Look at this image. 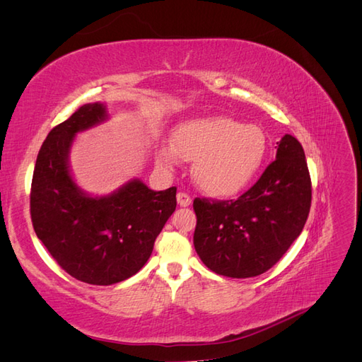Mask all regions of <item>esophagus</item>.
<instances>
[{"instance_id":"34e87169","label":"esophagus","mask_w":362,"mask_h":362,"mask_svg":"<svg viewBox=\"0 0 362 362\" xmlns=\"http://www.w3.org/2000/svg\"><path fill=\"white\" fill-rule=\"evenodd\" d=\"M177 201H178V205H180V206H189V205L192 204V198H190V196H189L187 193H182V192H180V193L177 194Z\"/></svg>"}]
</instances>
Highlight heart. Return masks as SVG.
I'll list each match as a JSON object with an SVG mask.
<instances>
[{
    "label": "heart",
    "instance_id": "1",
    "mask_svg": "<svg viewBox=\"0 0 362 362\" xmlns=\"http://www.w3.org/2000/svg\"><path fill=\"white\" fill-rule=\"evenodd\" d=\"M267 151L259 127L240 124L226 116L192 119L172 133V145L157 148V161L175 168L180 160L193 161L192 177L198 187L214 198H231L255 178Z\"/></svg>",
    "mask_w": 362,
    "mask_h": 362
}]
</instances>
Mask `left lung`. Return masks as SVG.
Wrapping results in <instances>:
<instances>
[{"label": "left lung", "instance_id": "1", "mask_svg": "<svg viewBox=\"0 0 362 362\" xmlns=\"http://www.w3.org/2000/svg\"><path fill=\"white\" fill-rule=\"evenodd\" d=\"M310 206L305 152L298 139L286 134L278 141L275 161L237 201H193L194 249L217 275L258 276L300 235Z\"/></svg>", "mask_w": 362, "mask_h": 362}]
</instances>
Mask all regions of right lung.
Wrapping results in <instances>:
<instances>
[{
  "mask_svg": "<svg viewBox=\"0 0 362 362\" xmlns=\"http://www.w3.org/2000/svg\"><path fill=\"white\" fill-rule=\"evenodd\" d=\"M107 119V107L92 103L52 128L37 154L30 194L37 238L63 270L92 286L136 275L177 206V187L154 192L139 178L105 196L78 187L69 164L75 136Z\"/></svg>",
  "mask_w": 362,
  "mask_h": 362,
  "instance_id": "obj_1",
  "label": "right lung"
}]
</instances>
